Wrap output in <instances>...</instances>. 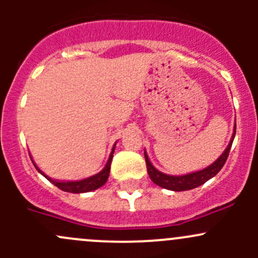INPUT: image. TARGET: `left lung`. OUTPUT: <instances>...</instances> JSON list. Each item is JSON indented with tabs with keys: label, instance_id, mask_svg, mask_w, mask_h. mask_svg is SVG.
I'll return each mask as SVG.
<instances>
[{
	"label": "left lung",
	"instance_id": "1",
	"mask_svg": "<svg viewBox=\"0 0 258 258\" xmlns=\"http://www.w3.org/2000/svg\"><path fill=\"white\" fill-rule=\"evenodd\" d=\"M236 135V124L233 127V134L232 137L230 140V144H228L226 150L223 151L222 155L217 158L213 163H211L210 166L205 167L204 170L195 171V172L186 173V175L181 176H173V175H167V173H163L161 171H158L155 166L151 163L150 158H148L147 152L145 150V160H146V166H147V172L150 178L152 179L153 183H156L157 186L162 187V188L170 189V191H187V189L196 188V187L201 186L205 182H207L209 179L215 177L218 172L221 171V168L225 165L226 160L228 157V153H230L231 146H232L233 139H235Z\"/></svg>",
	"mask_w": 258,
	"mask_h": 258
}]
</instances>
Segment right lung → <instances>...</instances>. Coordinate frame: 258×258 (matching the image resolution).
Returning <instances> with one entry per match:
<instances>
[{
	"instance_id": "add662e5",
	"label": "right lung",
	"mask_w": 258,
	"mask_h": 258,
	"mask_svg": "<svg viewBox=\"0 0 258 258\" xmlns=\"http://www.w3.org/2000/svg\"><path fill=\"white\" fill-rule=\"evenodd\" d=\"M114 147H116V144L113 145L112 151H111L110 153V157H108L107 160V163H106L105 167L102 168V171H100L98 173H96V175L93 176H90V177L87 178L80 179V181H59V179L51 178L49 176L46 175L45 172H42V171L36 166V163L33 162L32 158H31V160H32L33 165H35V167L37 168L38 172H40L42 176H45L51 183H53L54 186L58 187L59 189H62V191L64 192H72V194H83V192L95 191V189L100 188L101 186H103V184L107 182L108 176H110V168H111V162H112Z\"/></svg>"
}]
</instances>
